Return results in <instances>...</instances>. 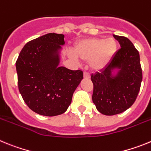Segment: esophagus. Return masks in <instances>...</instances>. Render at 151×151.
I'll return each mask as SVG.
<instances>
[{
  "label": "esophagus",
  "instance_id": "1",
  "mask_svg": "<svg viewBox=\"0 0 151 151\" xmlns=\"http://www.w3.org/2000/svg\"><path fill=\"white\" fill-rule=\"evenodd\" d=\"M84 78H90V74L87 72H84Z\"/></svg>",
  "mask_w": 151,
  "mask_h": 151
}]
</instances>
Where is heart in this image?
<instances>
[{
  "label": "heart",
  "instance_id": "obj_1",
  "mask_svg": "<svg viewBox=\"0 0 151 151\" xmlns=\"http://www.w3.org/2000/svg\"><path fill=\"white\" fill-rule=\"evenodd\" d=\"M116 50L117 43L113 38H91L78 42L73 52L78 59L88 60L91 69L98 70L110 62Z\"/></svg>",
  "mask_w": 151,
  "mask_h": 151
}]
</instances>
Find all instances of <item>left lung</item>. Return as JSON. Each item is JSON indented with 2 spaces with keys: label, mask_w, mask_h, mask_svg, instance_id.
Segmentation results:
<instances>
[{
  "label": "left lung",
  "mask_w": 151,
  "mask_h": 151,
  "mask_svg": "<svg viewBox=\"0 0 151 151\" xmlns=\"http://www.w3.org/2000/svg\"><path fill=\"white\" fill-rule=\"evenodd\" d=\"M121 48L100 73L92 74V101L106 116L128 110L135 101L141 88L142 70L139 53L129 38L113 35ZM115 71L117 72L114 74Z\"/></svg>",
  "instance_id": "8db88e82"
}]
</instances>
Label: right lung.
Wrapping results in <instances>:
<instances>
[{"mask_svg":"<svg viewBox=\"0 0 151 151\" xmlns=\"http://www.w3.org/2000/svg\"><path fill=\"white\" fill-rule=\"evenodd\" d=\"M64 35L48 33L29 41L16 62L19 93L35 113L54 116L65 113L83 72L60 66Z\"/></svg>","mask_w":151,"mask_h":151,"instance_id":"right-lung-1","label":"right lung"}]
</instances>
